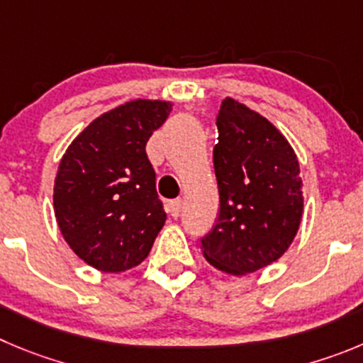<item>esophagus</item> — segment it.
<instances>
[{
    "label": "esophagus",
    "mask_w": 363,
    "mask_h": 363,
    "mask_svg": "<svg viewBox=\"0 0 363 363\" xmlns=\"http://www.w3.org/2000/svg\"><path fill=\"white\" fill-rule=\"evenodd\" d=\"M181 209H182V201L181 199H175V201L168 202V213H170L174 218H177L181 215Z\"/></svg>",
    "instance_id": "1"
}]
</instances>
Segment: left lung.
<instances>
[{"instance_id": "left-lung-1", "label": "left lung", "mask_w": 363, "mask_h": 363, "mask_svg": "<svg viewBox=\"0 0 363 363\" xmlns=\"http://www.w3.org/2000/svg\"><path fill=\"white\" fill-rule=\"evenodd\" d=\"M213 148L220 213L201 240L204 258L233 276L256 272L286 252L303 218L299 161L283 134L247 105H220Z\"/></svg>"}]
</instances>
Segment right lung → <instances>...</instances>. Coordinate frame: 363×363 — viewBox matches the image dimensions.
Returning <instances> with one entry per match:
<instances>
[{
	"label": "right lung",
	"instance_id": "obj_1",
	"mask_svg": "<svg viewBox=\"0 0 363 363\" xmlns=\"http://www.w3.org/2000/svg\"><path fill=\"white\" fill-rule=\"evenodd\" d=\"M170 111V101H127L91 121L60 159L57 223L71 250L93 269L116 274L138 267L164 225L145 147Z\"/></svg>",
	"mask_w": 363,
	"mask_h": 363
}]
</instances>
